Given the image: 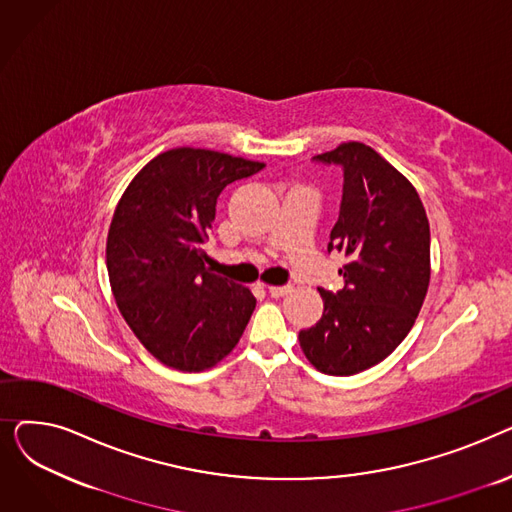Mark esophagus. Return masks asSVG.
<instances>
[{
  "instance_id": "34e87169",
  "label": "esophagus",
  "mask_w": 512,
  "mask_h": 512,
  "mask_svg": "<svg viewBox=\"0 0 512 512\" xmlns=\"http://www.w3.org/2000/svg\"><path fill=\"white\" fill-rule=\"evenodd\" d=\"M290 290H292V286H267V292H270L274 299L284 297V294H288Z\"/></svg>"
}]
</instances>
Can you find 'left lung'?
I'll return each mask as SVG.
<instances>
[{
  "label": "left lung",
  "instance_id": "left-lung-1",
  "mask_svg": "<svg viewBox=\"0 0 512 512\" xmlns=\"http://www.w3.org/2000/svg\"><path fill=\"white\" fill-rule=\"evenodd\" d=\"M315 159L344 170L328 245L346 257L344 288H319L324 315L299 342L317 371L355 375L384 361L415 324L432 276L429 222L415 186L369 145L340 143Z\"/></svg>",
  "mask_w": 512,
  "mask_h": 512
}]
</instances>
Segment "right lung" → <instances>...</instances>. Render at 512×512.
<instances>
[{"label":"right lung","instance_id":"right-lung-1","mask_svg":"<svg viewBox=\"0 0 512 512\" xmlns=\"http://www.w3.org/2000/svg\"><path fill=\"white\" fill-rule=\"evenodd\" d=\"M263 166L211 149H168L116 205L105 245L114 299L132 334L166 367L211 369L249 324L253 292L211 274L201 245L224 186Z\"/></svg>","mask_w":512,"mask_h":512}]
</instances>
